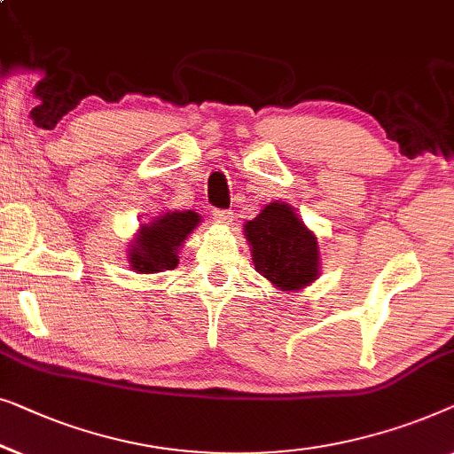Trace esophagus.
Segmentation results:
<instances>
[{"label": "esophagus", "mask_w": 454, "mask_h": 454, "mask_svg": "<svg viewBox=\"0 0 454 454\" xmlns=\"http://www.w3.org/2000/svg\"><path fill=\"white\" fill-rule=\"evenodd\" d=\"M232 218H234L232 209H214V220L222 222V224H230Z\"/></svg>", "instance_id": "obj_1"}]
</instances>
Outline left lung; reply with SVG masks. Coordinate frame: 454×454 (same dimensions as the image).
<instances>
[{
	"label": "left lung",
	"instance_id": "8db88e82",
	"mask_svg": "<svg viewBox=\"0 0 454 454\" xmlns=\"http://www.w3.org/2000/svg\"><path fill=\"white\" fill-rule=\"evenodd\" d=\"M253 263L261 276L279 290H300L317 279V236L302 224L288 203H270L247 222Z\"/></svg>",
	"mask_w": 454,
	"mask_h": 454
}]
</instances>
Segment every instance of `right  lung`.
Listing matches in <instances>:
<instances>
[{"instance_id": "add662e5", "label": "right lung", "mask_w": 454, "mask_h": 454, "mask_svg": "<svg viewBox=\"0 0 454 454\" xmlns=\"http://www.w3.org/2000/svg\"><path fill=\"white\" fill-rule=\"evenodd\" d=\"M200 222L195 212H168L142 226L136 245H131L129 263L139 273H154L162 270H175L178 259L176 251L181 242Z\"/></svg>"}]
</instances>
